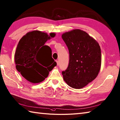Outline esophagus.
<instances>
[{
    "mask_svg": "<svg viewBox=\"0 0 120 120\" xmlns=\"http://www.w3.org/2000/svg\"><path fill=\"white\" fill-rule=\"evenodd\" d=\"M56 62H57V65H59V62H58V60H57V61H56Z\"/></svg>",
    "mask_w": 120,
    "mask_h": 120,
    "instance_id": "34e87169",
    "label": "esophagus"
}]
</instances>
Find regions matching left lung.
Here are the masks:
<instances>
[{"label": "left lung", "instance_id": "obj_1", "mask_svg": "<svg viewBox=\"0 0 120 120\" xmlns=\"http://www.w3.org/2000/svg\"><path fill=\"white\" fill-rule=\"evenodd\" d=\"M62 38L70 55L68 67L62 72L63 79L72 88H83L94 80L100 71L101 53L99 45L79 29L64 33Z\"/></svg>", "mask_w": 120, "mask_h": 120}]
</instances>
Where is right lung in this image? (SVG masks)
<instances>
[{
  "instance_id": "obj_1",
  "label": "right lung",
  "mask_w": 120,
  "mask_h": 120,
  "mask_svg": "<svg viewBox=\"0 0 120 120\" xmlns=\"http://www.w3.org/2000/svg\"><path fill=\"white\" fill-rule=\"evenodd\" d=\"M56 36L39 30L28 32L20 40L15 55L16 69L22 76L32 83L43 82L49 72L57 65L51 56V49L44 45Z\"/></svg>"
}]
</instances>
